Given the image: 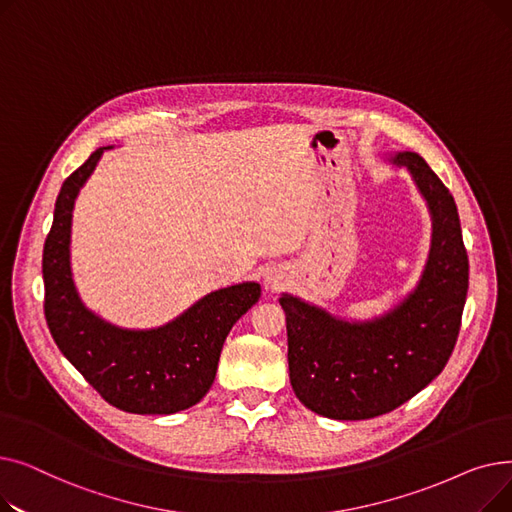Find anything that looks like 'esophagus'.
<instances>
[{"mask_svg":"<svg viewBox=\"0 0 512 512\" xmlns=\"http://www.w3.org/2000/svg\"><path fill=\"white\" fill-rule=\"evenodd\" d=\"M282 284H284V276H282L278 270H270V272L265 274V286H267V288L278 290Z\"/></svg>","mask_w":512,"mask_h":512,"instance_id":"esophagus-1","label":"esophagus"}]
</instances>
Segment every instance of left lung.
I'll return each instance as SVG.
<instances>
[{
	"mask_svg": "<svg viewBox=\"0 0 512 512\" xmlns=\"http://www.w3.org/2000/svg\"><path fill=\"white\" fill-rule=\"evenodd\" d=\"M390 159L411 172L432 215V249L415 290L367 321L280 297L292 390L307 409L338 421L378 417L411 400L442 373L461 330L469 257L456 203L419 153Z\"/></svg>",
	"mask_w": 512,
	"mask_h": 512,
	"instance_id": "obj_1",
	"label": "left lung"
}]
</instances>
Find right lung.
<instances>
[{"instance_id":"1","label":"right lung","mask_w":512,"mask_h":512,"mask_svg":"<svg viewBox=\"0 0 512 512\" xmlns=\"http://www.w3.org/2000/svg\"><path fill=\"white\" fill-rule=\"evenodd\" d=\"M105 149L72 172L53 211L43 247L45 319L62 355L112 407L137 415H172L209 392L226 336L261 297L257 282L205 294L170 324L126 330L80 301L70 270L72 209Z\"/></svg>"}]
</instances>
